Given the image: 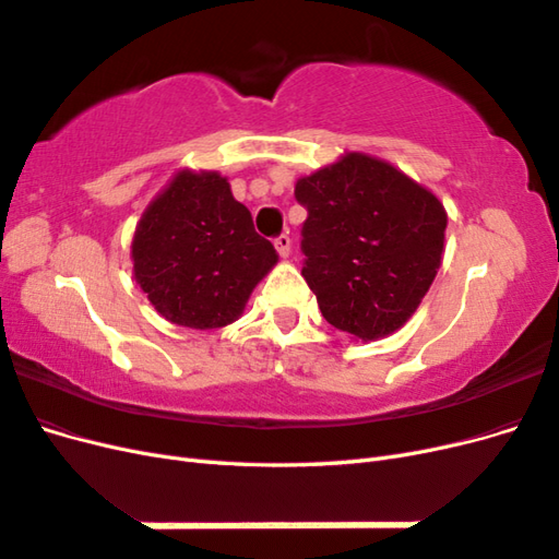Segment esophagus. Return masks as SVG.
<instances>
[{
    "mask_svg": "<svg viewBox=\"0 0 559 559\" xmlns=\"http://www.w3.org/2000/svg\"><path fill=\"white\" fill-rule=\"evenodd\" d=\"M275 249L282 259H286L292 253V240L289 235H280V238H275Z\"/></svg>",
    "mask_w": 559,
    "mask_h": 559,
    "instance_id": "1",
    "label": "esophagus"
}]
</instances>
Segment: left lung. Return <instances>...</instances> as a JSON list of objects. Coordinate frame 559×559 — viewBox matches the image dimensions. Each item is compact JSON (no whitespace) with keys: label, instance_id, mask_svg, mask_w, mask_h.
<instances>
[{"label":"left lung","instance_id":"left-lung-1","mask_svg":"<svg viewBox=\"0 0 559 559\" xmlns=\"http://www.w3.org/2000/svg\"><path fill=\"white\" fill-rule=\"evenodd\" d=\"M296 200L308 210L302 277L324 319L361 343L399 331L441 267L443 202L359 151L300 177Z\"/></svg>","mask_w":559,"mask_h":559}]
</instances>
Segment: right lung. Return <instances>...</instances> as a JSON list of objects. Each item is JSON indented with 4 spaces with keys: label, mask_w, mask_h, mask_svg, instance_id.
Returning a JSON list of instances; mask_svg holds the SVG:
<instances>
[{
    "label": "right lung",
    "mask_w": 559,
    "mask_h": 559,
    "mask_svg": "<svg viewBox=\"0 0 559 559\" xmlns=\"http://www.w3.org/2000/svg\"><path fill=\"white\" fill-rule=\"evenodd\" d=\"M132 275L167 321L222 329L245 312L277 251L218 173L179 170L148 202L130 245Z\"/></svg>",
    "instance_id": "add662e5"
}]
</instances>
